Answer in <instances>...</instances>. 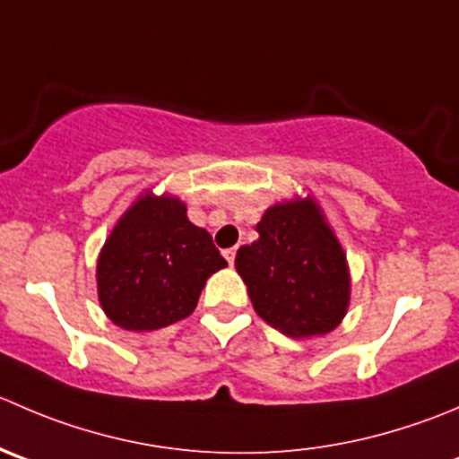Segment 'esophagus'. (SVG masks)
Masks as SVG:
<instances>
[{
    "mask_svg": "<svg viewBox=\"0 0 459 459\" xmlns=\"http://www.w3.org/2000/svg\"><path fill=\"white\" fill-rule=\"evenodd\" d=\"M235 253H238V248H226V251H224V257H226V260H229V264H233V262H235Z\"/></svg>",
    "mask_w": 459,
    "mask_h": 459,
    "instance_id": "1",
    "label": "esophagus"
}]
</instances>
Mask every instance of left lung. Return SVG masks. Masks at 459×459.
Returning <instances> with one entry per match:
<instances>
[{
  "instance_id": "left-lung-1",
  "label": "left lung",
  "mask_w": 459,
  "mask_h": 459,
  "mask_svg": "<svg viewBox=\"0 0 459 459\" xmlns=\"http://www.w3.org/2000/svg\"><path fill=\"white\" fill-rule=\"evenodd\" d=\"M255 229L260 238L239 247L235 269L257 316L291 338L338 327L350 305V269L316 199L273 204Z\"/></svg>"
}]
</instances>
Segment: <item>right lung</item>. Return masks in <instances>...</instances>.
<instances>
[{"label": "right lung", "instance_id": "add662e5", "mask_svg": "<svg viewBox=\"0 0 459 459\" xmlns=\"http://www.w3.org/2000/svg\"><path fill=\"white\" fill-rule=\"evenodd\" d=\"M226 264L181 199L143 193L98 255V300L118 327L152 332L193 314L206 280Z\"/></svg>", "mask_w": 459, "mask_h": 459}]
</instances>
